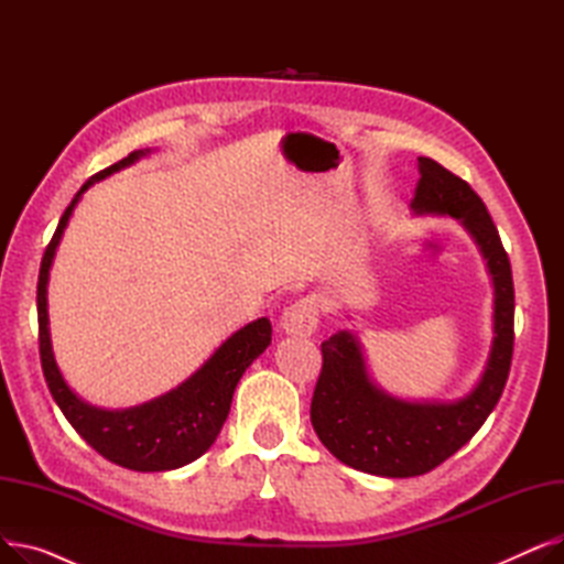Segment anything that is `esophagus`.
<instances>
[{
	"label": "esophagus",
	"instance_id": "obj_1",
	"mask_svg": "<svg viewBox=\"0 0 564 564\" xmlns=\"http://www.w3.org/2000/svg\"><path fill=\"white\" fill-rule=\"evenodd\" d=\"M319 302L315 297H302L292 302L281 315V329L290 336H311L317 329Z\"/></svg>",
	"mask_w": 564,
	"mask_h": 564
}]
</instances>
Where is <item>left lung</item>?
I'll return each instance as SVG.
<instances>
[{"mask_svg":"<svg viewBox=\"0 0 564 564\" xmlns=\"http://www.w3.org/2000/svg\"><path fill=\"white\" fill-rule=\"evenodd\" d=\"M416 215L462 221L487 260L494 283V340L480 381L455 402H406L375 387L359 338L338 332L322 343V372L311 423L336 459L381 478H413L436 468L473 438L498 404L514 347V283L510 258L482 198L459 175L419 158Z\"/></svg>","mask_w":564,"mask_h":564,"instance_id":"obj_1","label":"left lung"}]
</instances>
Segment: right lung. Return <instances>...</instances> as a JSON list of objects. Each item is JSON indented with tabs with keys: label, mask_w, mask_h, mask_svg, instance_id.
<instances>
[{
	"label": "right lung",
	"mask_w": 564,
	"mask_h": 564,
	"mask_svg": "<svg viewBox=\"0 0 564 564\" xmlns=\"http://www.w3.org/2000/svg\"><path fill=\"white\" fill-rule=\"evenodd\" d=\"M148 151H134L121 162H116L100 173L91 175L75 194L66 213L58 221L52 240L45 249L39 272V345H41V366L47 381V389L64 411L66 421L75 432L100 453L105 459L130 468V470H171L181 468L198 459L219 436L232 402L237 381L242 379L245 370L260 357L272 343V324L267 317L249 322L247 327L235 332L226 343L215 349L189 379L181 387L139 406L109 411L84 402L77 398L66 383L64 375L58 372L54 361L52 340H50V317H47V279L50 267L56 253L62 235L68 226V219L75 210L82 194L107 175L121 171L143 158Z\"/></svg>",
	"instance_id": "obj_1"
}]
</instances>
